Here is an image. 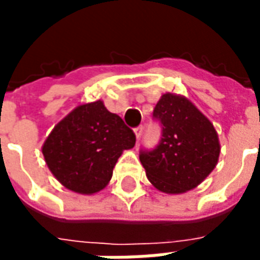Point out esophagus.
<instances>
[{
    "instance_id": "34e87169",
    "label": "esophagus",
    "mask_w": 260,
    "mask_h": 260,
    "mask_svg": "<svg viewBox=\"0 0 260 260\" xmlns=\"http://www.w3.org/2000/svg\"><path fill=\"white\" fill-rule=\"evenodd\" d=\"M135 135H136V139H139L142 136V134H143V125H139V126H136L135 129Z\"/></svg>"
}]
</instances>
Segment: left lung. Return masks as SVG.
Instances as JSON below:
<instances>
[{
	"label": "left lung",
	"mask_w": 260,
	"mask_h": 260,
	"mask_svg": "<svg viewBox=\"0 0 260 260\" xmlns=\"http://www.w3.org/2000/svg\"><path fill=\"white\" fill-rule=\"evenodd\" d=\"M153 119L161 126V138L154 149L139 150L149 181L166 193H182L199 185L220 154L212 122L188 99L171 93L158 100Z\"/></svg>",
	"instance_id": "obj_1"
}]
</instances>
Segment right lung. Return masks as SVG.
Masks as SVG:
<instances>
[{"instance_id":"right-lung-1","label":"right lung","mask_w":260,"mask_h":260,"mask_svg":"<svg viewBox=\"0 0 260 260\" xmlns=\"http://www.w3.org/2000/svg\"><path fill=\"white\" fill-rule=\"evenodd\" d=\"M135 142L134 131L99 100L76 107L55 125L43 145V154L65 188L90 195L107 185L122 150Z\"/></svg>"}]
</instances>
